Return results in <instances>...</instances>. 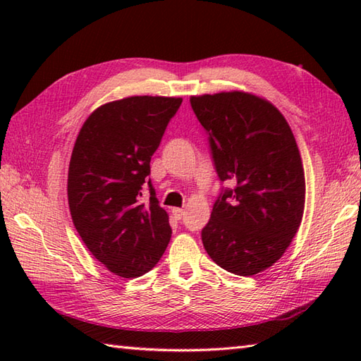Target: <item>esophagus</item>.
Returning a JSON list of instances; mask_svg holds the SVG:
<instances>
[{
  "instance_id": "34e87169",
  "label": "esophagus",
  "mask_w": 361,
  "mask_h": 361,
  "mask_svg": "<svg viewBox=\"0 0 361 361\" xmlns=\"http://www.w3.org/2000/svg\"><path fill=\"white\" fill-rule=\"evenodd\" d=\"M172 214H173V217H175V219L181 220V219H183V216H185V209H181V208H173V209H172Z\"/></svg>"
}]
</instances>
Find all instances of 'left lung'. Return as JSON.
Here are the masks:
<instances>
[{
    "label": "left lung",
    "mask_w": 361,
    "mask_h": 361,
    "mask_svg": "<svg viewBox=\"0 0 361 361\" xmlns=\"http://www.w3.org/2000/svg\"><path fill=\"white\" fill-rule=\"evenodd\" d=\"M208 133L221 189L202 229L203 247L226 271L252 276L286 252L301 225L305 178L286 118L243 91L190 97Z\"/></svg>",
    "instance_id": "obj_1"
}]
</instances>
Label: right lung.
<instances>
[{
    "instance_id": "right-lung-1",
    "label": "right lung",
    "mask_w": 361,
    "mask_h": 361,
    "mask_svg": "<svg viewBox=\"0 0 361 361\" xmlns=\"http://www.w3.org/2000/svg\"><path fill=\"white\" fill-rule=\"evenodd\" d=\"M181 97L132 96L90 114L68 171V203L83 243L106 270L140 278L171 240L167 212L149 180L150 159ZM149 188V202L140 197Z\"/></svg>"
}]
</instances>
